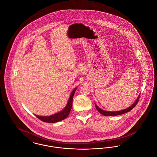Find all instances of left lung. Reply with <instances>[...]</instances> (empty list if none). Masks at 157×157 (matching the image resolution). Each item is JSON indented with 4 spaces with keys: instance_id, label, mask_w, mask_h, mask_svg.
Listing matches in <instances>:
<instances>
[{
    "instance_id": "1",
    "label": "left lung",
    "mask_w": 157,
    "mask_h": 157,
    "mask_svg": "<svg viewBox=\"0 0 157 157\" xmlns=\"http://www.w3.org/2000/svg\"><path fill=\"white\" fill-rule=\"evenodd\" d=\"M140 97V95H139V97L136 99V100L135 101V102L131 106H129V108H128L125 109H124V110H122V111H120L111 112V111H104V110H102V109L99 108L96 104H95V107H96L98 111L99 112V113H101V114H102L103 115H104V116H115V115H119L124 114V113H127V112H129L130 111H131V110L134 108L135 106H136V105L137 104V103H138V101H139Z\"/></svg>"
}]
</instances>
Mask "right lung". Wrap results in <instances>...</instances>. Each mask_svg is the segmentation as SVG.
<instances>
[{"label": "right lung", "mask_w": 157, "mask_h": 157, "mask_svg": "<svg viewBox=\"0 0 157 157\" xmlns=\"http://www.w3.org/2000/svg\"><path fill=\"white\" fill-rule=\"evenodd\" d=\"M76 90V88H75L74 90H73V91L72 92V93L70 95V97L69 98L67 106L60 112L53 114L51 116H48V117H41V116H38L36 115H35V116L37 117L38 119L41 120L44 122H48V123H55V122L60 121L62 120H65L68 116V115L69 114L70 111L71 110L73 97H74Z\"/></svg>", "instance_id": "obj_1"}]
</instances>
